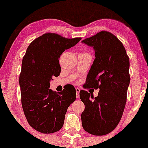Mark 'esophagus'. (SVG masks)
<instances>
[{
  "label": "esophagus",
  "instance_id": "obj_1",
  "mask_svg": "<svg viewBox=\"0 0 148 148\" xmlns=\"http://www.w3.org/2000/svg\"><path fill=\"white\" fill-rule=\"evenodd\" d=\"M76 97L79 98V92H80L79 88H76Z\"/></svg>",
  "mask_w": 148,
  "mask_h": 148
}]
</instances>
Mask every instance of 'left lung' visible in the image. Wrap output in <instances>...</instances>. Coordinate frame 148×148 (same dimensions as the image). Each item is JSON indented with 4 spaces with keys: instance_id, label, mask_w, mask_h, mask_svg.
Instances as JSON below:
<instances>
[{
    "instance_id": "1",
    "label": "left lung",
    "mask_w": 148,
    "mask_h": 148,
    "mask_svg": "<svg viewBox=\"0 0 148 148\" xmlns=\"http://www.w3.org/2000/svg\"><path fill=\"white\" fill-rule=\"evenodd\" d=\"M82 43L93 47L95 56L84 87L99 89L95 98L87 91H80L85 105L82 126L92 135H106L123 116L130 82V59L123 43L109 32H99Z\"/></svg>"
}]
</instances>
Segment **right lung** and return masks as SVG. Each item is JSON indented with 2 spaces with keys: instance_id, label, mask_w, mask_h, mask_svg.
Wrapping results in <instances>:
<instances>
[{
  "instance_id": "add662e5",
  "label": "right lung",
  "mask_w": 148,
  "mask_h": 148,
  "mask_svg": "<svg viewBox=\"0 0 148 148\" xmlns=\"http://www.w3.org/2000/svg\"><path fill=\"white\" fill-rule=\"evenodd\" d=\"M81 40L45 33L30 44L23 58L19 76L22 108L29 125L41 133L60 130L67 108L75 101L72 85L65 86L58 93L49 88L53 78L60 74V56Z\"/></svg>"
}]
</instances>
